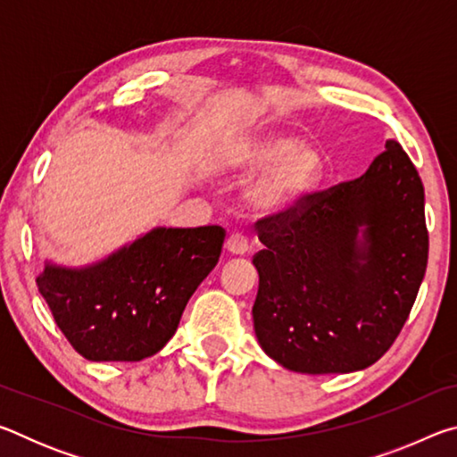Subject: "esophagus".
I'll use <instances>...</instances> for the list:
<instances>
[{
    "mask_svg": "<svg viewBox=\"0 0 457 457\" xmlns=\"http://www.w3.org/2000/svg\"><path fill=\"white\" fill-rule=\"evenodd\" d=\"M226 247L229 253H234V256H245V253L250 252V242H247V237L242 234H231L228 237Z\"/></svg>",
    "mask_w": 457,
    "mask_h": 457,
    "instance_id": "34e87169",
    "label": "esophagus"
}]
</instances>
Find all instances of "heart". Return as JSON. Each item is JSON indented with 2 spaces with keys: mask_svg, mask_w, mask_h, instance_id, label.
<instances>
[{
  "mask_svg": "<svg viewBox=\"0 0 457 457\" xmlns=\"http://www.w3.org/2000/svg\"><path fill=\"white\" fill-rule=\"evenodd\" d=\"M221 165L244 175L260 171L245 189V204L256 213L278 215L319 189L327 161L319 145L284 130H260L231 146Z\"/></svg>",
  "mask_w": 457,
  "mask_h": 457,
  "instance_id": "heart-1",
  "label": "heart"
}]
</instances>
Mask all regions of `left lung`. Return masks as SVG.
I'll use <instances>...</instances> for the list:
<instances>
[{"instance_id":"obj_1","label":"left lung","mask_w":457,"mask_h":457,"mask_svg":"<svg viewBox=\"0 0 457 457\" xmlns=\"http://www.w3.org/2000/svg\"><path fill=\"white\" fill-rule=\"evenodd\" d=\"M253 330L270 359L308 375L373 365L403 328L428 268L425 193L397 141L365 175L258 221Z\"/></svg>"}]
</instances>
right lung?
Masks as SVG:
<instances>
[{
	"label": "right lung",
	"instance_id": "obj_1",
	"mask_svg": "<svg viewBox=\"0 0 457 457\" xmlns=\"http://www.w3.org/2000/svg\"><path fill=\"white\" fill-rule=\"evenodd\" d=\"M220 226L154 228L82 268L46 260L36 278L54 320L88 361H143L169 343L218 264Z\"/></svg>",
	"mask_w": 457,
	"mask_h": 457
}]
</instances>
